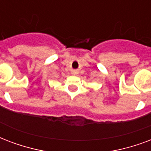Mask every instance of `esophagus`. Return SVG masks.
<instances>
[{"mask_svg": "<svg viewBox=\"0 0 151 151\" xmlns=\"http://www.w3.org/2000/svg\"><path fill=\"white\" fill-rule=\"evenodd\" d=\"M78 73H79V72H78V71H76V70H74V71H72V74L75 75V76H76Z\"/></svg>", "mask_w": 151, "mask_h": 151, "instance_id": "esophagus-1", "label": "esophagus"}]
</instances>
